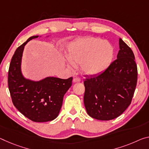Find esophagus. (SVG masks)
<instances>
[{
    "label": "esophagus",
    "mask_w": 149,
    "mask_h": 149,
    "mask_svg": "<svg viewBox=\"0 0 149 149\" xmlns=\"http://www.w3.org/2000/svg\"><path fill=\"white\" fill-rule=\"evenodd\" d=\"M73 81H74V83H77V82L81 81V79H80L79 77H74V79H73Z\"/></svg>",
    "instance_id": "esophagus-1"
}]
</instances>
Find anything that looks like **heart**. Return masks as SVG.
Wrapping results in <instances>:
<instances>
[{
	"instance_id": "obj_1",
	"label": "heart",
	"mask_w": 149,
	"mask_h": 149,
	"mask_svg": "<svg viewBox=\"0 0 149 149\" xmlns=\"http://www.w3.org/2000/svg\"><path fill=\"white\" fill-rule=\"evenodd\" d=\"M113 48L109 42L93 37L85 38L71 45L68 65H80L82 72L89 75L104 72L112 62Z\"/></svg>"
}]
</instances>
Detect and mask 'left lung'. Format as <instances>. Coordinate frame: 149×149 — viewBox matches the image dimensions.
Segmentation results:
<instances>
[{
    "label": "left lung",
    "instance_id": "obj_1",
    "mask_svg": "<svg viewBox=\"0 0 149 149\" xmlns=\"http://www.w3.org/2000/svg\"><path fill=\"white\" fill-rule=\"evenodd\" d=\"M117 59L104 72L84 82V105L94 119L109 121L121 115L131 104L137 82V66L131 48L119 38Z\"/></svg>",
    "mask_w": 149,
    "mask_h": 149
}]
</instances>
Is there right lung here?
<instances>
[{"label":"right lung","instance_id":"obj_1","mask_svg":"<svg viewBox=\"0 0 149 149\" xmlns=\"http://www.w3.org/2000/svg\"><path fill=\"white\" fill-rule=\"evenodd\" d=\"M38 37L29 38L16 49L9 66L8 85L12 101L23 115L34 122H47L58 117L73 77L63 79L48 77L33 81L23 77L20 65L24 48L28 42Z\"/></svg>","mask_w":149,"mask_h":149}]
</instances>
